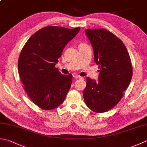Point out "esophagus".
Instances as JSON below:
<instances>
[{"label": "esophagus", "instance_id": "34e87169", "mask_svg": "<svg viewBox=\"0 0 147 147\" xmlns=\"http://www.w3.org/2000/svg\"><path fill=\"white\" fill-rule=\"evenodd\" d=\"M73 77L74 78H76V79H83V77L80 76H79V75H74Z\"/></svg>", "mask_w": 147, "mask_h": 147}]
</instances>
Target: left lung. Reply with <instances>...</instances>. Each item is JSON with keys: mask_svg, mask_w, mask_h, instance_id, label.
<instances>
[{"mask_svg": "<svg viewBox=\"0 0 147 147\" xmlns=\"http://www.w3.org/2000/svg\"><path fill=\"white\" fill-rule=\"evenodd\" d=\"M86 35L98 65V82L86 78L83 98L89 109L96 113L110 110L124 95L133 76L131 61L121 40L106 29H86Z\"/></svg>", "mask_w": 147, "mask_h": 147, "instance_id": "obj_1", "label": "left lung"}]
</instances>
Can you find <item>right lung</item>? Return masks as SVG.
<instances>
[{
  "instance_id": "add662e5",
  "label": "right lung",
  "mask_w": 147,
  "mask_h": 147,
  "mask_svg": "<svg viewBox=\"0 0 147 147\" xmlns=\"http://www.w3.org/2000/svg\"><path fill=\"white\" fill-rule=\"evenodd\" d=\"M80 30V27L46 26L31 36L22 49L19 75L27 95L40 108L52 110L64 102L73 76L63 75L55 65L65 46Z\"/></svg>"
}]
</instances>
